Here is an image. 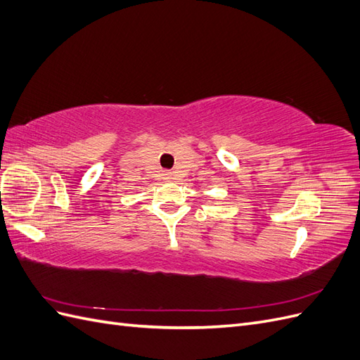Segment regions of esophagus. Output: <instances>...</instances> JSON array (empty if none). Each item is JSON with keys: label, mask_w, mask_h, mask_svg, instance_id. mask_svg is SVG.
Listing matches in <instances>:
<instances>
[{"label": "esophagus", "mask_w": 360, "mask_h": 360, "mask_svg": "<svg viewBox=\"0 0 360 360\" xmlns=\"http://www.w3.org/2000/svg\"><path fill=\"white\" fill-rule=\"evenodd\" d=\"M165 179H167V180H171V179H172V172L167 171V172H165Z\"/></svg>", "instance_id": "esophagus-1"}]
</instances>
